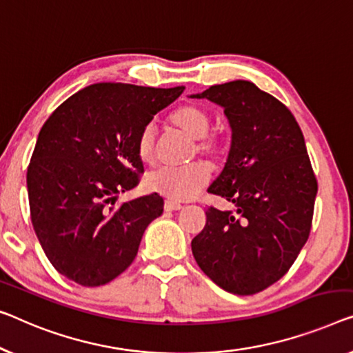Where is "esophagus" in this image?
<instances>
[{
  "label": "esophagus",
  "instance_id": "esophagus-1",
  "mask_svg": "<svg viewBox=\"0 0 353 353\" xmlns=\"http://www.w3.org/2000/svg\"><path fill=\"white\" fill-rule=\"evenodd\" d=\"M181 209H182L181 203L171 201V199H166L165 201V210H181Z\"/></svg>",
  "mask_w": 353,
  "mask_h": 353
}]
</instances>
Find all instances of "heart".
<instances>
[{
	"label": "heart",
	"mask_w": 353,
	"mask_h": 353,
	"mask_svg": "<svg viewBox=\"0 0 353 353\" xmlns=\"http://www.w3.org/2000/svg\"><path fill=\"white\" fill-rule=\"evenodd\" d=\"M170 122L188 138L194 139L198 154L217 160L222 155V145L215 138H209L210 120L206 110L196 104H183L170 115ZM141 161L152 163L155 160V128L145 125L136 143ZM210 179V166L204 161H193L181 168H160L145 177V187L171 201H188L208 185Z\"/></svg>",
	"instance_id": "heart-1"
}]
</instances>
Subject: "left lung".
<instances>
[{
    "instance_id": "1",
    "label": "left lung",
    "mask_w": 353,
    "mask_h": 353,
    "mask_svg": "<svg viewBox=\"0 0 353 353\" xmlns=\"http://www.w3.org/2000/svg\"><path fill=\"white\" fill-rule=\"evenodd\" d=\"M190 97L219 104L227 115L230 154L208 192L236 206L208 208L193 256L223 290L259 293L290 270L311 233L317 179L304 136L285 104L249 81Z\"/></svg>"
}]
</instances>
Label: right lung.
Returning <instances> with one entry per match:
<instances>
[{"instance_id":"1","label":"right lung","mask_w":353,"mask_h":353,"mask_svg":"<svg viewBox=\"0 0 353 353\" xmlns=\"http://www.w3.org/2000/svg\"><path fill=\"white\" fill-rule=\"evenodd\" d=\"M183 88L93 83L42 125L26 172L31 223L52 266L70 281L98 287L122 274L161 215L157 193L114 204L144 172L141 130Z\"/></svg>"}]
</instances>
